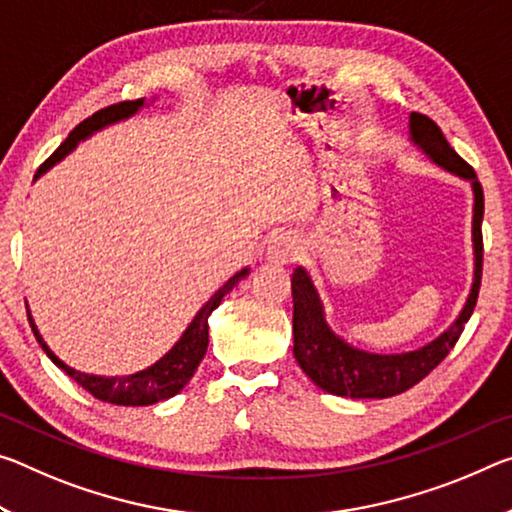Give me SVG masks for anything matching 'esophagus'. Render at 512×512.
<instances>
[{
  "mask_svg": "<svg viewBox=\"0 0 512 512\" xmlns=\"http://www.w3.org/2000/svg\"><path fill=\"white\" fill-rule=\"evenodd\" d=\"M300 239L296 237L294 232H285L280 234V237H275L273 243L266 250V262L273 264V266H287L291 262H296L300 257Z\"/></svg>",
  "mask_w": 512,
  "mask_h": 512,
  "instance_id": "34e87169",
  "label": "esophagus"
}]
</instances>
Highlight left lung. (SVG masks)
I'll return each instance as SVG.
<instances>
[{
	"instance_id": "left-lung-1",
	"label": "left lung",
	"mask_w": 512,
	"mask_h": 512,
	"mask_svg": "<svg viewBox=\"0 0 512 512\" xmlns=\"http://www.w3.org/2000/svg\"><path fill=\"white\" fill-rule=\"evenodd\" d=\"M410 141L446 173L467 180L474 191V282L462 305L456 321L440 337L408 353H369L355 348L328 326L323 303L314 282L303 266L291 273V296H294V358L300 369L323 392L348 399H389L417 385L440 364L453 346L460 332L472 316L481 289L483 273V186L478 182L474 168L444 139L442 129L431 118L421 113H410Z\"/></svg>"
}]
</instances>
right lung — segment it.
I'll return each mask as SVG.
<instances>
[{
    "label": "right lung",
    "instance_id": "add662e5",
    "mask_svg": "<svg viewBox=\"0 0 512 512\" xmlns=\"http://www.w3.org/2000/svg\"><path fill=\"white\" fill-rule=\"evenodd\" d=\"M145 107V100H132V102H120V104H111L107 109H100L93 113L91 118H86L84 123H79L72 132L68 134V139L59 145L50 159L45 161L43 166L38 168L36 177H40L45 170H50L54 164L70 154L77 148V143L86 141L88 136H93L100 129L109 127L113 123H120V120L132 118L136 111ZM250 269H241L239 273H234L225 285L216 291V294L207 300L205 305L200 307V312L193 316V321L189 323V328L182 332V337L177 339L175 346L164 355V358L157 360L152 367L129 373V376H93V373H84L68 367L66 362L59 360L54 355L50 346L45 344V339L40 337V332L34 323V316L27 310L31 330L38 339V344L43 351L47 353L56 367L63 369L68 376L75 380L77 385H81L86 392H91L95 399H100L104 403H113V405H152L159 401H166L170 396H175L184 385L189 383L196 373L200 360L205 358L207 353V344H209V314H212L218 305H221L223 296L230 294V291L239 285L241 278H246Z\"/></svg>",
    "mask_w": 512,
    "mask_h": 512
}]
</instances>
